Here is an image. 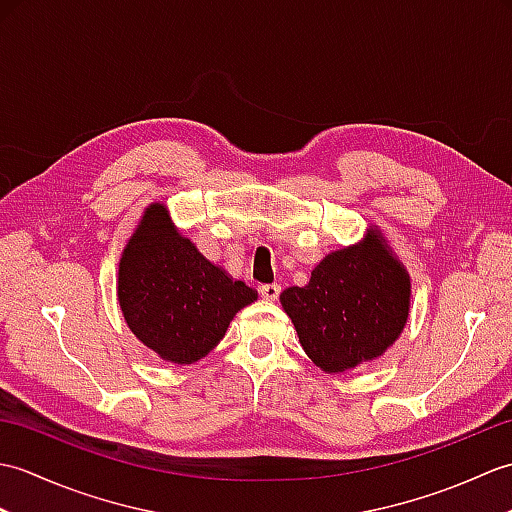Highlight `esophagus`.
Listing matches in <instances>:
<instances>
[{
    "label": "esophagus",
    "instance_id": "obj_1",
    "mask_svg": "<svg viewBox=\"0 0 512 512\" xmlns=\"http://www.w3.org/2000/svg\"><path fill=\"white\" fill-rule=\"evenodd\" d=\"M259 292H262V297L266 301H275L279 297L281 286L279 284H264V286H259Z\"/></svg>",
    "mask_w": 512,
    "mask_h": 512
}]
</instances>
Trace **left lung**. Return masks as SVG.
<instances>
[{
	"label": "left lung",
	"instance_id": "obj_1",
	"mask_svg": "<svg viewBox=\"0 0 512 512\" xmlns=\"http://www.w3.org/2000/svg\"><path fill=\"white\" fill-rule=\"evenodd\" d=\"M303 352L325 374L372 363L409 319L411 279L378 226L361 242L325 255L303 288L281 292Z\"/></svg>",
	"mask_w": 512,
	"mask_h": 512
}]
</instances>
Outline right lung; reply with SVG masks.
I'll return each mask as SVG.
<instances>
[{"label":"right lung","mask_w":512,"mask_h":512,"mask_svg":"<svg viewBox=\"0 0 512 512\" xmlns=\"http://www.w3.org/2000/svg\"><path fill=\"white\" fill-rule=\"evenodd\" d=\"M127 328L158 358L191 365L222 341L257 290L206 259L173 224L167 204L151 202L123 248L116 279Z\"/></svg>","instance_id":"obj_1"}]
</instances>
